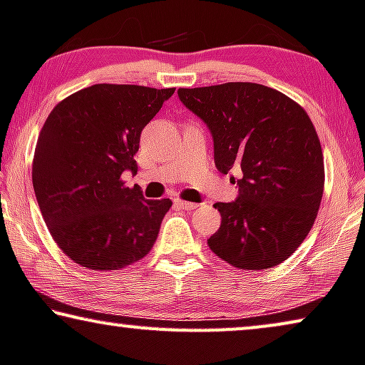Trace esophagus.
<instances>
[{"instance_id":"obj_1","label":"esophagus","mask_w":365,"mask_h":365,"mask_svg":"<svg viewBox=\"0 0 365 365\" xmlns=\"http://www.w3.org/2000/svg\"><path fill=\"white\" fill-rule=\"evenodd\" d=\"M175 205L178 206V208L187 210V211H192L195 208H198L197 203H192V201H183V200H175Z\"/></svg>"}]
</instances>
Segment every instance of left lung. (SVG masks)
Listing matches in <instances>:
<instances>
[{
    "label": "left lung",
    "instance_id": "8db88e82",
    "mask_svg": "<svg viewBox=\"0 0 365 365\" xmlns=\"http://www.w3.org/2000/svg\"><path fill=\"white\" fill-rule=\"evenodd\" d=\"M206 124L221 173L241 168L239 195L216 203L221 226L208 239L217 257L242 270L287 260L317 220L324 188L323 150L312 119L280 91L249 81L178 88Z\"/></svg>",
    "mask_w": 365,
    "mask_h": 365
}]
</instances>
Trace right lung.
Listing matches in <instances>:
<instances>
[{
    "instance_id": "1",
    "label": "right lung",
    "mask_w": 365,
    "mask_h": 365,
    "mask_svg": "<svg viewBox=\"0 0 365 365\" xmlns=\"http://www.w3.org/2000/svg\"><path fill=\"white\" fill-rule=\"evenodd\" d=\"M175 88L100 83L53 108L41 129L32 185L57 246L91 270H119L154 246L172 201L121 180L138 172L143 129Z\"/></svg>"
}]
</instances>
